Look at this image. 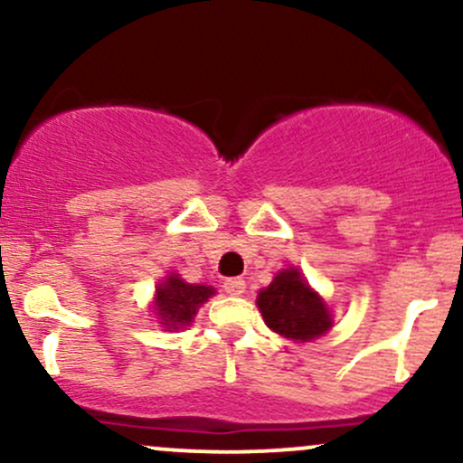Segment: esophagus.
<instances>
[{
  "label": "esophagus",
  "instance_id": "34e87169",
  "mask_svg": "<svg viewBox=\"0 0 463 463\" xmlns=\"http://www.w3.org/2000/svg\"><path fill=\"white\" fill-rule=\"evenodd\" d=\"M224 291L228 296H241L246 291V280L243 279H226Z\"/></svg>",
  "mask_w": 463,
  "mask_h": 463
}]
</instances>
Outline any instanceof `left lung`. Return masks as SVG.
Here are the masks:
<instances>
[{
    "label": "left lung",
    "instance_id": "1",
    "mask_svg": "<svg viewBox=\"0 0 463 463\" xmlns=\"http://www.w3.org/2000/svg\"><path fill=\"white\" fill-rule=\"evenodd\" d=\"M263 320L274 333L296 342H311L331 328V316L320 296L302 279L298 269L276 274L257 298Z\"/></svg>",
    "mask_w": 463,
    "mask_h": 463
}]
</instances>
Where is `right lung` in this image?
Wrapping results in <instances>:
<instances>
[{
    "mask_svg": "<svg viewBox=\"0 0 463 463\" xmlns=\"http://www.w3.org/2000/svg\"><path fill=\"white\" fill-rule=\"evenodd\" d=\"M213 294V287L189 285L178 276H167V280L156 289V311L167 328L187 326L200 305H204Z\"/></svg>",
    "mask_w": 463,
    "mask_h": 463,
    "instance_id": "right-lung-1",
    "label": "right lung"
}]
</instances>
